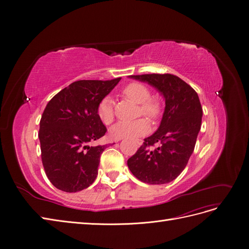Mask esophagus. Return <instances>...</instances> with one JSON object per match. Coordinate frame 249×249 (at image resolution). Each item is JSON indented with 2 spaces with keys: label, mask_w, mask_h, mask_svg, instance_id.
<instances>
[{
  "label": "esophagus",
  "mask_w": 249,
  "mask_h": 249,
  "mask_svg": "<svg viewBox=\"0 0 249 249\" xmlns=\"http://www.w3.org/2000/svg\"><path fill=\"white\" fill-rule=\"evenodd\" d=\"M118 141H120V140H117V142H118ZM136 143H137V144L140 146V145H142L143 140H141V139H137V140H136Z\"/></svg>",
  "instance_id": "obj_1"
}]
</instances>
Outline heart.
<instances>
[{"instance_id": "1", "label": "heart", "mask_w": 249, "mask_h": 249, "mask_svg": "<svg viewBox=\"0 0 249 249\" xmlns=\"http://www.w3.org/2000/svg\"><path fill=\"white\" fill-rule=\"evenodd\" d=\"M123 95L128 100L135 104H139L138 113H141L149 117L150 119H155L160 115V107L159 103L149 100V89L139 83H133L128 85L124 90ZM97 115L100 121L109 125L114 119V105L111 97L107 96L101 100L97 108ZM149 123L144 118H139L130 122H119L115 124L109 131V135L114 140H120L124 138H135L138 136L145 135L149 132Z\"/></svg>"}]
</instances>
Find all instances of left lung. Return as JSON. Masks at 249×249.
<instances>
[{
  "instance_id": "obj_1",
  "label": "left lung",
  "mask_w": 249,
  "mask_h": 249,
  "mask_svg": "<svg viewBox=\"0 0 249 249\" xmlns=\"http://www.w3.org/2000/svg\"><path fill=\"white\" fill-rule=\"evenodd\" d=\"M146 83L164 99L165 107L156 131L144 139L137 152L127 160L130 172L150 185L173 181L184 171L201 130L203 109L198 94L174 74L129 75ZM155 142L160 146L149 147Z\"/></svg>"
}]
</instances>
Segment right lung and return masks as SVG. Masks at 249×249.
I'll use <instances>...</instances> for the list:
<instances>
[{"label": "right lung", "instance_id": "obj_1", "mask_svg": "<svg viewBox=\"0 0 249 249\" xmlns=\"http://www.w3.org/2000/svg\"><path fill=\"white\" fill-rule=\"evenodd\" d=\"M120 80L77 81L47 104L38 137L45 174L56 189L75 193L95 181L100 156L107 147L90 145L107 131L97 108Z\"/></svg>", "mask_w": 249, "mask_h": 249}]
</instances>
